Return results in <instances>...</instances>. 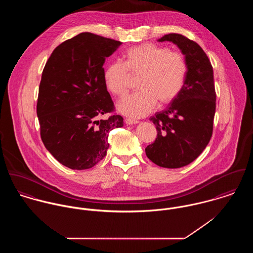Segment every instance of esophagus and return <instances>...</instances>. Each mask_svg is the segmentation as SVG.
I'll use <instances>...</instances> for the list:
<instances>
[{"label":"esophagus","mask_w":253,"mask_h":253,"mask_svg":"<svg viewBox=\"0 0 253 253\" xmlns=\"http://www.w3.org/2000/svg\"><path fill=\"white\" fill-rule=\"evenodd\" d=\"M126 124L128 125V126H131V125H136L138 124L139 122L138 121H135V120H131V119H126Z\"/></svg>","instance_id":"esophagus-1"}]
</instances>
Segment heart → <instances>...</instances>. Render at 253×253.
<instances>
[{"label": "heart", "instance_id": "1", "mask_svg": "<svg viewBox=\"0 0 253 253\" xmlns=\"http://www.w3.org/2000/svg\"><path fill=\"white\" fill-rule=\"evenodd\" d=\"M130 76H140L137 82L140 91L121 100L117 110L130 118H142L158 102L165 106L179 95L187 76V63L178 51L155 43H142L126 52L124 63H109L103 81L111 93L123 97L128 91Z\"/></svg>", "mask_w": 253, "mask_h": 253}]
</instances>
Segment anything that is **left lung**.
I'll use <instances>...</instances> for the list:
<instances>
[{
    "mask_svg": "<svg viewBox=\"0 0 253 253\" xmlns=\"http://www.w3.org/2000/svg\"><path fill=\"white\" fill-rule=\"evenodd\" d=\"M158 42L177 45L187 63V76L179 95L150 118L158 134L145 152L159 167L179 169L195 161L211 138L216 107L213 69L203 48L186 37L168 34Z\"/></svg>",
    "mask_w": 253,
    "mask_h": 253,
    "instance_id": "obj_1",
    "label": "left lung"
}]
</instances>
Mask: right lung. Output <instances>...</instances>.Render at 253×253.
Returning <instances> with one entry per match:
<instances>
[{
    "label": "right lung",
    "mask_w": 253,
    "mask_h": 253,
    "mask_svg": "<svg viewBox=\"0 0 253 253\" xmlns=\"http://www.w3.org/2000/svg\"><path fill=\"white\" fill-rule=\"evenodd\" d=\"M121 42L84 32L60 43L49 56L39 87L37 116L46 150L71 169H87L109 148V132L124 126L120 115L101 119L114 103L103 64Z\"/></svg>",
    "instance_id": "obj_1"
}]
</instances>
